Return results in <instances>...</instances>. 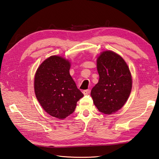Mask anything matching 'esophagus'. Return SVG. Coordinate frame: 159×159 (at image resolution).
<instances>
[{
    "instance_id": "1",
    "label": "esophagus",
    "mask_w": 159,
    "mask_h": 159,
    "mask_svg": "<svg viewBox=\"0 0 159 159\" xmlns=\"http://www.w3.org/2000/svg\"><path fill=\"white\" fill-rule=\"evenodd\" d=\"M82 93L84 94V95H88L90 94V90H84L82 92Z\"/></svg>"
}]
</instances>
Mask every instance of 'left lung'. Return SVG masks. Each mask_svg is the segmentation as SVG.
Here are the masks:
<instances>
[{
  "instance_id": "8db88e82",
  "label": "left lung",
  "mask_w": 159,
  "mask_h": 159,
  "mask_svg": "<svg viewBox=\"0 0 159 159\" xmlns=\"http://www.w3.org/2000/svg\"><path fill=\"white\" fill-rule=\"evenodd\" d=\"M97 68L99 80L90 94L98 111L110 115L127 101L132 89L131 73L122 56L111 50L100 53Z\"/></svg>"
}]
</instances>
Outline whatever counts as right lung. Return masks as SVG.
Returning <instances> with one entry per match:
<instances>
[{"mask_svg":"<svg viewBox=\"0 0 159 159\" xmlns=\"http://www.w3.org/2000/svg\"><path fill=\"white\" fill-rule=\"evenodd\" d=\"M70 62L61 56H51L39 66L34 78L36 97L45 112L63 120L75 110L84 94L69 73Z\"/></svg>","mask_w":159,"mask_h":159,"instance_id":"1","label":"right lung"}]
</instances>
